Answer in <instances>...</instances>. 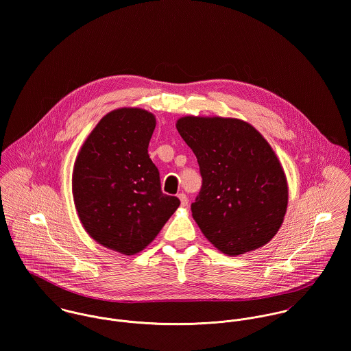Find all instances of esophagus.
Listing matches in <instances>:
<instances>
[{
  "instance_id": "obj_1",
  "label": "esophagus",
  "mask_w": 351,
  "mask_h": 351,
  "mask_svg": "<svg viewBox=\"0 0 351 351\" xmlns=\"http://www.w3.org/2000/svg\"><path fill=\"white\" fill-rule=\"evenodd\" d=\"M179 199H180V204L183 206V207H186L187 204H189V197L186 196V194H179Z\"/></svg>"
}]
</instances>
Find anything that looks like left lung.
Masks as SVG:
<instances>
[{
    "mask_svg": "<svg viewBox=\"0 0 351 351\" xmlns=\"http://www.w3.org/2000/svg\"><path fill=\"white\" fill-rule=\"evenodd\" d=\"M176 129L200 168L191 211L204 237L228 256L268 243L287 213L288 183L264 136L238 118L186 116Z\"/></svg>",
    "mask_w": 351,
    "mask_h": 351,
    "instance_id": "8db88e82",
    "label": "left lung"
}]
</instances>
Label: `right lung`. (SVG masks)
Listing matches in <instances>:
<instances>
[{"label":"right lung","mask_w":351,"mask_h":351,"mask_svg":"<svg viewBox=\"0 0 351 351\" xmlns=\"http://www.w3.org/2000/svg\"><path fill=\"white\" fill-rule=\"evenodd\" d=\"M156 117L121 108L97 123L79 149L73 196L79 221L94 241L125 256L144 250L180 200L161 193L148 145Z\"/></svg>","instance_id":"right-lung-1"}]
</instances>
